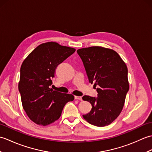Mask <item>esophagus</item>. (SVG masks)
<instances>
[{
  "label": "esophagus",
  "mask_w": 152,
  "mask_h": 152,
  "mask_svg": "<svg viewBox=\"0 0 152 152\" xmlns=\"http://www.w3.org/2000/svg\"><path fill=\"white\" fill-rule=\"evenodd\" d=\"M74 98L76 100H80V101H82V96H74Z\"/></svg>",
  "instance_id": "1"
}]
</instances>
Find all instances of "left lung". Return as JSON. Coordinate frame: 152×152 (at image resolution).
<instances>
[{
    "label": "left lung",
    "instance_id": "8db88e82",
    "mask_svg": "<svg viewBox=\"0 0 152 152\" xmlns=\"http://www.w3.org/2000/svg\"><path fill=\"white\" fill-rule=\"evenodd\" d=\"M84 65L89 83L96 87L98 97H82L92 105L91 110L83 115L90 124L104 127L117 118L124 108L129 89L127 67L115 51L101 46L77 50Z\"/></svg>",
    "mask_w": 152,
    "mask_h": 152
}]
</instances>
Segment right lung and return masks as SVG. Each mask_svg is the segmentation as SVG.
Here are the masks:
<instances>
[{
    "instance_id": "right-lung-1",
    "label": "right lung",
    "mask_w": 152,
    "mask_h": 152,
    "mask_svg": "<svg viewBox=\"0 0 152 152\" xmlns=\"http://www.w3.org/2000/svg\"><path fill=\"white\" fill-rule=\"evenodd\" d=\"M76 49L48 42L38 46L23 62L18 84L22 106L31 120L46 126L59 119L64 106L72 101V94L50 88L57 66Z\"/></svg>"
}]
</instances>
